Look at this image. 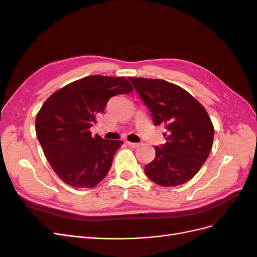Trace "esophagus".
Returning <instances> with one entry per match:
<instances>
[{
    "instance_id": "1",
    "label": "esophagus",
    "mask_w": 257,
    "mask_h": 257,
    "mask_svg": "<svg viewBox=\"0 0 257 257\" xmlns=\"http://www.w3.org/2000/svg\"><path fill=\"white\" fill-rule=\"evenodd\" d=\"M127 145H128L130 147H132V148H137V147H139V144H136V143H130V142H127Z\"/></svg>"
}]
</instances>
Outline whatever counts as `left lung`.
Masks as SVG:
<instances>
[{
	"instance_id": "1",
	"label": "left lung",
	"mask_w": 257,
	"mask_h": 257,
	"mask_svg": "<svg viewBox=\"0 0 257 257\" xmlns=\"http://www.w3.org/2000/svg\"><path fill=\"white\" fill-rule=\"evenodd\" d=\"M149 108L154 125H164L166 143L155 147V159L145 174L162 186L188 182L211 150L214 128L198 100L178 85L162 79L128 78Z\"/></svg>"
}]
</instances>
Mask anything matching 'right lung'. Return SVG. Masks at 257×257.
<instances>
[{
  "label": "right lung",
  "instance_id": "1",
  "mask_svg": "<svg viewBox=\"0 0 257 257\" xmlns=\"http://www.w3.org/2000/svg\"><path fill=\"white\" fill-rule=\"evenodd\" d=\"M133 91L124 77L92 75L65 85L36 115V135L61 180L76 189L93 188L109 172L122 141L92 137L90 127L110 97Z\"/></svg>",
  "mask_w": 257,
  "mask_h": 257
}]
</instances>
